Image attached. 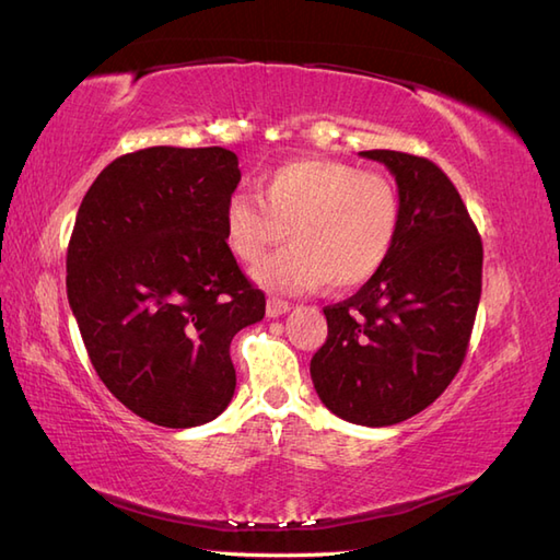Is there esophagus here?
<instances>
[{"label": "esophagus", "mask_w": 560, "mask_h": 560, "mask_svg": "<svg viewBox=\"0 0 560 560\" xmlns=\"http://www.w3.org/2000/svg\"><path fill=\"white\" fill-rule=\"evenodd\" d=\"M291 311L289 301H281V299H269L267 301V317H279V315H287Z\"/></svg>", "instance_id": "esophagus-1"}]
</instances>
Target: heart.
<instances>
[{
	"label": "heart",
	"instance_id": "heart-1",
	"mask_svg": "<svg viewBox=\"0 0 560 560\" xmlns=\"http://www.w3.org/2000/svg\"><path fill=\"white\" fill-rule=\"evenodd\" d=\"M399 192L389 177L331 159L279 165L261 197L235 192L223 209V241L233 257L253 265L269 246L294 241L253 269L271 291L361 287L385 265L399 231Z\"/></svg>",
	"mask_w": 560,
	"mask_h": 560
}]
</instances>
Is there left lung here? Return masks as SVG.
Wrapping results in <instances>:
<instances>
[{"label":"left lung","mask_w":560,"mask_h":560,"mask_svg":"<svg viewBox=\"0 0 560 560\" xmlns=\"http://www.w3.org/2000/svg\"><path fill=\"white\" fill-rule=\"evenodd\" d=\"M399 187V231L359 293L325 307L327 341L311 361L325 407L359 425H395L443 395L467 355L481 299L483 245L433 161L373 149Z\"/></svg>","instance_id":"left-lung-1"}]
</instances>
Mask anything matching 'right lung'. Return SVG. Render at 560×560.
I'll return each instance as SVG.
<instances>
[{
    "label": "right lung",
    "mask_w": 560,
    "mask_h": 560,
    "mask_svg": "<svg viewBox=\"0 0 560 560\" xmlns=\"http://www.w3.org/2000/svg\"><path fill=\"white\" fill-rule=\"evenodd\" d=\"M237 183L229 149L151 147L103 168L79 207L71 313L103 385L156 425L217 419L235 392L231 341L265 317L223 241Z\"/></svg>",
    "instance_id": "1"
}]
</instances>
